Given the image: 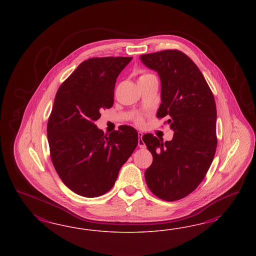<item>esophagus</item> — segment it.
<instances>
[{
    "mask_svg": "<svg viewBox=\"0 0 256 256\" xmlns=\"http://www.w3.org/2000/svg\"><path fill=\"white\" fill-rule=\"evenodd\" d=\"M138 136H139V140H138V146L140 148H146V144H144V142L142 140V132H138Z\"/></svg>",
    "mask_w": 256,
    "mask_h": 256,
    "instance_id": "esophagus-1",
    "label": "esophagus"
}]
</instances>
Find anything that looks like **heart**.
I'll use <instances>...</instances> for the list:
<instances>
[{
	"label": "heart",
	"instance_id": "b5f03b06",
	"mask_svg": "<svg viewBox=\"0 0 256 256\" xmlns=\"http://www.w3.org/2000/svg\"><path fill=\"white\" fill-rule=\"evenodd\" d=\"M148 76H151V74H144V75H142L140 78H146ZM136 122L138 123V124H142V118L140 117H138L137 119H136Z\"/></svg>",
	"mask_w": 256,
	"mask_h": 256
}]
</instances>
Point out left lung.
<instances>
[{
  "mask_svg": "<svg viewBox=\"0 0 256 256\" xmlns=\"http://www.w3.org/2000/svg\"><path fill=\"white\" fill-rule=\"evenodd\" d=\"M148 68L158 72L162 104L158 118L170 117L172 140L152 134L142 140L153 156L144 172L149 190L164 201L180 200L204 178L217 148V110L213 94L198 66L178 50L140 56Z\"/></svg>",
  "mask_w": 256,
  "mask_h": 256,
  "instance_id": "left-lung-1",
  "label": "left lung"
}]
</instances>
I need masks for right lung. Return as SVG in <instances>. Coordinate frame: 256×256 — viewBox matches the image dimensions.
<instances>
[{"label": "right lung", "mask_w": 256, "mask_h": 256, "mask_svg": "<svg viewBox=\"0 0 256 256\" xmlns=\"http://www.w3.org/2000/svg\"><path fill=\"white\" fill-rule=\"evenodd\" d=\"M132 57L84 61L59 87L48 121L52 162L64 184L87 198L108 192L138 144L130 126L104 134L94 122L114 105L118 75Z\"/></svg>", "instance_id": "right-lung-1"}]
</instances>
